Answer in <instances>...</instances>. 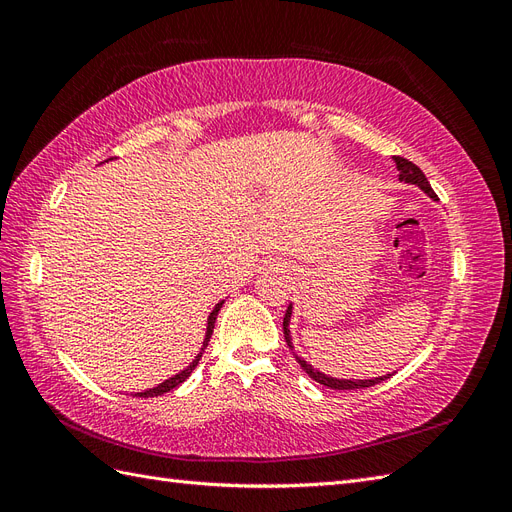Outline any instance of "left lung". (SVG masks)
I'll list each match as a JSON object with an SVG mask.
<instances>
[{"mask_svg":"<svg viewBox=\"0 0 512 512\" xmlns=\"http://www.w3.org/2000/svg\"><path fill=\"white\" fill-rule=\"evenodd\" d=\"M393 160H395V164H397V170H399V179H401V181H406V183H414V185H418V188H421V190H423V192H425L429 198L438 200L436 192L431 190V185H429L427 177L423 175V170H421V168H418L416 164H412V162H410V160H406V158H399V156H395ZM290 314H292V303L288 305V309H286V316H284V337H286V344L292 348V342H290V329H288ZM297 361L301 363L303 371H305V374H307L309 378L316 380V382H320V384H324V386H329V389H335V391L367 389V386H374V384H378V382H382V380H386V378H391V376H393V374H386V376H380V378H371V380H339V378H331V376H327V374H322V371L314 369V367L309 365L307 361H303L301 356H297Z\"/></svg>","mask_w":512,"mask_h":512,"instance_id":"8db88e82","label":"left lung"}]
</instances>
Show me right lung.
Masks as SVG:
<instances>
[{
  "label": "right lung",
  "mask_w": 512,
  "mask_h": 512,
  "mask_svg": "<svg viewBox=\"0 0 512 512\" xmlns=\"http://www.w3.org/2000/svg\"><path fill=\"white\" fill-rule=\"evenodd\" d=\"M224 305V301H220L218 305L213 307V312L209 314V318H207V335H205V342H203V348H200V352H198V356L196 359L185 367L183 371H179L177 376H173V378H168V380H164L162 384H158V386H153V389H149V391H143V393H136V397H158V395H164V393H168V391H173V389H177V386L181 384V382H185L190 378V374L194 371V367L198 365V361H200V356H203V352H205V348H207V344H209V339H211V333H213V327H215V318H218V312H220V307Z\"/></svg>",
  "instance_id": "right-lung-1"
}]
</instances>
